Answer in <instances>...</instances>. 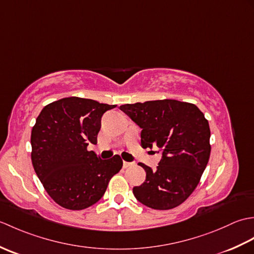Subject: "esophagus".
<instances>
[{"instance_id":"esophagus-1","label":"esophagus","mask_w":254,"mask_h":254,"mask_svg":"<svg viewBox=\"0 0 254 254\" xmlns=\"http://www.w3.org/2000/svg\"><path fill=\"white\" fill-rule=\"evenodd\" d=\"M133 164L132 163H127V161H123V167L124 168H127V167H130V166H132Z\"/></svg>"}]
</instances>
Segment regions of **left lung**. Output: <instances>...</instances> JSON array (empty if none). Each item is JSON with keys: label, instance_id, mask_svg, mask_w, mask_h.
Returning <instances> with one entry per match:
<instances>
[{"label": "left lung", "instance_id": "obj_1", "mask_svg": "<svg viewBox=\"0 0 254 254\" xmlns=\"http://www.w3.org/2000/svg\"><path fill=\"white\" fill-rule=\"evenodd\" d=\"M142 128L141 146L158 147L157 169L139 164L146 172L133 188L137 201L153 209L179 206L197 187L210 155V130L203 112L190 102L152 100L120 106Z\"/></svg>", "mask_w": 254, "mask_h": 254}]
</instances>
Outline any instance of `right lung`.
<instances>
[{"label":"right lung","instance_id":"obj_1","mask_svg":"<svg viewBox=\"0 0 254 254\" xmlns=\"http://www.w3.org/2000/svg\"><path fill=\"white\" fill-rule=\"evenodd\" d=\"M116 105L67 97L47 105L31 130V163L49 196L60 206L80 210L97 203L122 168L115 155L100 159L97 143L101 117Z\"/></svg>","mask_w":254,"mask_h":254}]
</instances>
